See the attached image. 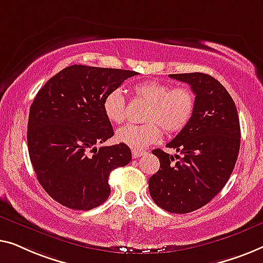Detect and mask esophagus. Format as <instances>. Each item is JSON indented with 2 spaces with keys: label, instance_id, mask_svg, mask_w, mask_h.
<instances>
[{
  "label": "esophagus",
  "instance_id": "34e87169",
  "mask_svg": "<svg viewBox=\"0 0 263 263\" xmlns=\"http://www.w3.org/2000/svg\"><path fill=\"white\" fill-rule=\"evenodd\" d=\"M146 153L145 151H140V150H132V157L133 158H138V157H142L145 155Z\"/></svg>",
  "mask_w": 263,
  "mask_h": 263
}]
</instances>
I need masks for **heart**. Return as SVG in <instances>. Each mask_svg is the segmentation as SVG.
I'll return each mask as SVG.
<instances>
[{
    "mask_svg": "<svg viewBox=\"0 0 263 263\" xmlns=\"http://www.w3.org/2000/svg\"><path fill=\"white\" fill-rule=\"evenodd\" d=\"M132 93L137 99L149 103L144 125H127L119 128L116 139L135 150H143L157 143L162 131L175 135L190 124L195 110V96L186 87L173 88L160 81H145L135 84ZM102 109L110 123L123 124L126 118V102L120 90H112L105 96Z\"/></svg>",
    "mask_w": 263,
    "mask_h": 263,
    "instance_id": "b5f03b06",
    "label": "heart"
}]
</instances>
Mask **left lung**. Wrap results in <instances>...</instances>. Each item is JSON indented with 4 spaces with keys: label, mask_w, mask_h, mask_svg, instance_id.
Returning a JSON list of instances; mask_svg holds the SVG:
<instances>
[{
    "label": "left lung",
    "mask_w": 263,
    "mask_h": 263,
    "mask_svg": "<svg viewBox=\"0 0 263 263\" xmlns=\"http://www.w3.org/2000/svg\"><path fill=\"white\" fill-rule=\"evenodd\" d=\"M169 77L190 84L195 110L190 124L167 144L181 156L153 151L161 165L149 179V192L162 209L182 214L209 204L223 190L237 161L241 127L234 100L214 77L202 72Z\"/></svg>",
    "instance_id": "left-lung-1"
}]
</instances>
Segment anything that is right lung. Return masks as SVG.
<instances>
[{
    "label": "right lung",
    "mask_w": 263,
    "mask_h": 263,
    "mask_svg": "<svg viewBox=\"0 0 263 263\" xmlns=\"http://www.w3.org/2000/svg\"><path fill=\"white\" fill-rule=\"evenodd\" d=\"M136 71L71 65L47 81L29 108L27 145L46 193L72 210L88 211L109 197V174L132 160L125 144L101 146L113 137L102 109L109 91Z\"/></svg>",
    "instance_id": "1"
}]
</instances>
